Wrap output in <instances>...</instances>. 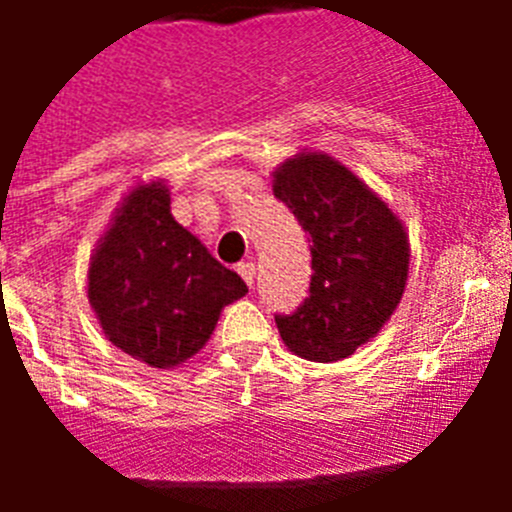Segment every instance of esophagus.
I'll return each mask as SVG.
<instances>
[{
	"mask_svg": "<svg viewBox=\"0 0 512 512\" xmlns=\"http://www.w3.org/2000/svg\"><path fill=\"white\" fill-rule=\"evenodd\" d=\"M236 271H239V276L244 279V284H247V287H252V284H255V263H239L236 265Z\"/></svg>",
	"mask_w": 512,
	"mask_h": 512,
	"instance_id": "34e87169",
	"label": "esophagus"
}]
</instances>
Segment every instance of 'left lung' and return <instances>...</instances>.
<instances>
[{"label": "left lung", "mask_w": 512, "mask_h": 512, "mask_svg": "<svg viewBox=\"0 0 512 512\" xmlns=\"http://www.w3.org/2000/svg\"><path fill=\"white\" fill-rule=\"evenodd\" d=\"M273 196L311 241V289L276 327L308 361H340L382 329L404 295L409 241L404 225L348 167L300 154L279 167Z\"/></svg>", "instance_id": "1"}]
</instances>
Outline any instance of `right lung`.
<instances>
[{
	"label": "right lung",
	"mask_w": 512,
	"mask_h": 512,
	"mask_svg": "<svg viewBox=\"0 0 512 512\" xmlns=\"http://www.w3.org/2000/svg\"><path fill=\"white\" fill-rule=\"evenodd\" d=\"M87 295L116 348L167 369L204 348L223 305L247 295V284L175 223L170 193L151 183L124 199L95 249Z\"/></svg>",
	"instance_id": "right-lung-1"
}]
</instances>
